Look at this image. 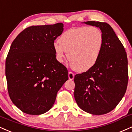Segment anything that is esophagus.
Here are the masks:
<instances>
[{"label":"esophagus","instance_id":"esophagus-1","mask_svg":"<svg viewBox=\"0 0 132 132\" xmlns=\"http://www.w3.org/2000/svg\"><path fill=\"white\" fill-rule=\"evenodd\" d=\"M74 76H75V75H74V73L73 72H69V78L70 80H73L74 78Z\"/></svg>","mask_w":132,"mask_h":132}]
</instances>
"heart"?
I'll use <instances>...</instances> for the list:
<instances>
[{
	"mask_svg": "<svg viewBox=\"0 0 132 132\" xmlns=\"http://www.w3.org/2000/svg\"><path fill=\"white\" fill-rule=\"evenodd\" d=\"M103 46V35L98 28L83 26L65 31L54 42L55 59L63 62L65 52L71 67L78 72L89 70L96 64Z\"/></svg>",
	"mask_w": 132,
	"mask_h": 132,
	"instance_id": "obj_1",
	"label": "heart"
}]
</instances>
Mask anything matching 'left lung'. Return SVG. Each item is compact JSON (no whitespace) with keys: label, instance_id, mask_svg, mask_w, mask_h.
Returning a JSON list of instances; mask_svg holds the SVG:
<instances>
[{"label":"left lung","instance_id":"left-lung-1","mask_svg":"<svg viewBox=\"0 0 132 132\" xmlns=\"http://www.w3.org/2000/svg\"><path fill=\"white\" fill-rule=\"evenodd\" d=\"M99 27L103 35V46L98 60L87 72L75 75L74 97L82 110L93 115L113 110L127 90L128 60L122 42L105 22L88 21Z\"/></svg>","mask_w":132,"mask_h":132}]
</instances>
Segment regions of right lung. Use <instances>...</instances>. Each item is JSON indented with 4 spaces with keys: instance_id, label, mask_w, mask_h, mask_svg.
Segmentation results:
<instances>
[{
    "instance_id": "right-lung-1",
    "label": "right lung",
    "mask_w": 132,
    "mask_h": 132,
    "mask_svg": "<svg viewBox=\"0 0 132 132\" xmlns=\"http://www.w3.org/2000/svg\"><path fill=\"white\" fill-rule=\"evenodd\" d=\"M63 30L62 23L30 26L12 43L5 62L7 89L23 113L36 115L49 110L69 79L67 69L56 60L53 49Z\"/></svg>"
}]
</instances>
